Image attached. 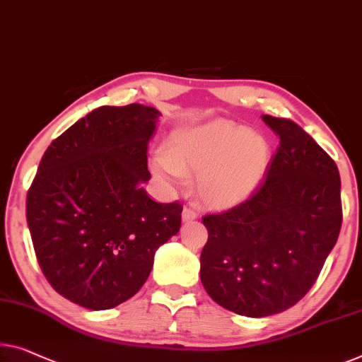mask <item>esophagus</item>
Wrapping results in <instances>:
<instances>
[{
    "instance_id": "1",
    "label": "esophagus",
    "mask_w": 362,
    "mask_h": 362,
    "mask_svg": "<svg viewBox=\"0 0 362 362\" xmlns=\"http://www.w3.org/2000/svg\"><path fill=\"white\" fill-rule=\"evenodd\" d=\"M197 218H198V214H197V211H193L192 208H185V209H183V213H182V219L185 221V223H188V221L197 219Z\"/></svg>"
}]
</instances>
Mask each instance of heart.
I'll return each mask as SVG.
<instances>
[{
  "label": "heart",
  "instance_id": "heart-1",
  "mask_svg": "<svg viewBox=\"0 0 362 362\" xmlns=\"http://www.w3.org/2000/svg\"><path fill=\"white\" fill-rule=\"evenodd\" d=\"M272 163L268 139L228 120L183 127L172 134L169 151L156 156L154 169L172 183L199 172L198 193L213 208L239 206L253 197Z\"/></svg>",
  "mask_w": 362,
  "mask_h": 362
}]
</instances>
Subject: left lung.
Segmentation results:
<instances>
[{
    "mask_svg": "<svg viewBox=\"0 0 362 362\" xmlns=\"http://www.w3.org/2000/svg\"><path fill=\"white\" fill-rule=\"evenodd\" d=\"M279 136L262 185L245 203L202 219V283L245 317L279 314L307 294L341 229V182L330 156L288 118L263 115Z\"/></svg>",
    "mask_w": 362,
    "mask_h": 362,
    "instance_id": "obj_1",
    "label": "left lung"
}]
</instances>
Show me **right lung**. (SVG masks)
I'll return each instance as SVG.
<instances>
[{
    "instance_id": "obj_1",
    "label": "right lung",
    "mask_w": 362,
    "mask_h": 362,
    "mask_svg": "<svg viewBox=\"0 0 362 362\" xmlns=\"http://www.w3.org/2000/svg\"><path fill=\"white\" fill-rule=\"evenodd\" d=\"M159 115L141 104L88 113L53 139L27 192L37 262L58 294L86 309L133 298L156 250L180 230L182 204L143 188Z\"/></svg>"
}]
</instances>
